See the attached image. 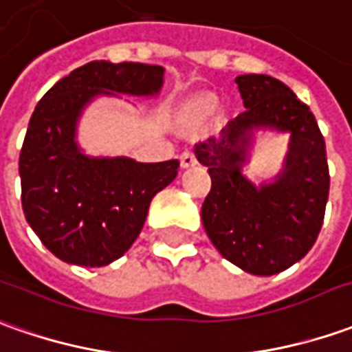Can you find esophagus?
Listing matches in <instances>:
<instances>
[{"label": "esophagus", "mask_w": 352, "mask_h": 352, "mask_svg": "<svg viewBox=\"0 0 352 352\" xmlns=\"http://www.w3.org/2000/svg\"><path fill=\"white\" fill-rule=\"evenodd\" d=\"M181 167H192L198 164V160H196L195 152H190V150H185L183 154H181Z\"/></svg>", "instance_id": "obj_1"}]
</instances>
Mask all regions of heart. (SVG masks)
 Returning a JSON list of instances; mask_svg holds the SVG:
<instances>
[{
  "label": "heart",
  "mask_w": 352,
  "mask_h": 352,
  "mask_svg": "<svg viewBox=\"0 0 352 352\" xmlns=\"http://www.w3.org/2000/svg\"><path fill=\"white\" fill-rule=\"evenodd\" d=\"M202 107H206V106H202Z\"/></svg>",
  "instance_id": "heart-1"
}]
</instances>
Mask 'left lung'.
<instances>
[{
  "mask_svg": "<svg viewBox=\"0 0 352 352\" xmlns=\"http://www.w3.org/2000/svg\"><path fill=\"white\" fill-rule=\"evenodd\" d=\"M235 82L246 109L219 138L195 146L212 177L202 223L231 264L254 276H274L307 256L322 229L329 195L326 142L310 107L281 80L241 75ZM256 128L292 133L282 173L260 187L242 175Z\"/></svg>",
  "mask_w": 352,
  "mask_h": 352,
  "instance_id": "obj_1",
  "label": "left lung"
}]
</instances>
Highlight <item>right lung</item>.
<instances>
[{
  "mask_svg": "<svg viewBox=\"0 0 352 352\" xmlns=\"http://www.w3.org/2000/svg\"><path fill=\"white\" fill-rule=\"evenodd\" d=\"M164 71L90 61L38 102L19 157L23 212L42 245L67 264L100 267L123 256L144 226L152 198L177 177V160L90 157L75 140L78 117L96 96H154Z\"/></svg>",
  "mask_w": 352,
  "mask_h": 352,
  "instance_id": "obj_1",
  "label": "right lung"
}]
</instances>
